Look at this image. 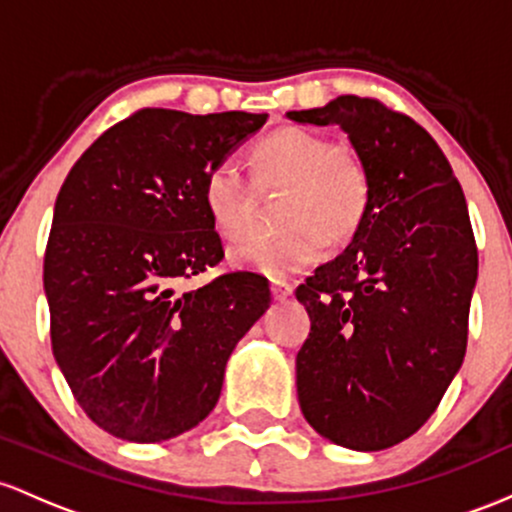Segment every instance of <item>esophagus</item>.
Masks as SVG:
<instances>
[{"mask_svg": "<svg viewBox=\"0 0 512 512\" xmlns=\"http://www.w3.org/2000/svg\"><path fill=\"white\" fill-rule=\"evenodd\" d=\"M292 290H295V287H292L290 283H285V280H273L271 283V295L275 302H285L287 297L292 295Z\"/></svg>", "mask_w": 512, "mask_h": 512, "instance_id": "1", "label": "esophagus"}]
</instances>
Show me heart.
I'll use <instances>...</instances> for the list:
<instances>
[{"instance_id": "b5f03b06", "label": "heart", "mask_w": 512, "mask_h": 512, "mask_svg": "<svg viewBox=\"0 0 512 512\" xmlns=\"http://www.w3.org/2000/svg\"><path fill=\"white\" fill-rule=\"evenodd\" d=\"M263 179L290 186L280 212L283 234L232 246V268L280 280L317 263L336 244L353 239L370 210V179L353 154L333 140L302 128H280L254 147ZM203 203L212 227L227 239L246 229V181L232 162L212 164L203 179Z\"/></svg>"}]
</instances>
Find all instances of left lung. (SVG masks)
Masks as SVG:
<instances>
[{"label": "left lung", "instance_id": "1", "mask_svg": "<svg viewBox=\"0 0 512 512\" xmlns=\"http://www.w3.org/2000/svg\"><path fill=\"white\" fill-rule=\"evenodd\" d=\"M287 118L338 125L370 179L363 227L297 287L312 321L300 409L336 445L387 450L433 416L462 367L479 273L467 200L438 142L380 101L338 96Z\"/></svg>", "mask_w": 512, "mask_h": 512}]
</instances>
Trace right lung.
Returning a JSON list of instances; mask_svg holds the SVG:
<instances>
[{
    "instance_id": "right-lung-1",
    "label": "right lung",
    "mask_w": 512,
    "mask_h": 512,
    "mask_svg": "<svg viewBox=\"0 0 512 512\" xmlns=\"http://www.w3.org/2000/svg\"><path fill=\"white\" fill-rule=\"evenodd\" d=\"M266 118L145 108L103 132L57 193L43 266L53 353L86 416L120 440H171L208 418L229 355L271 307L256 273L181 290L225 256L205 174Z\"/></svg>"
}]
</instances>
